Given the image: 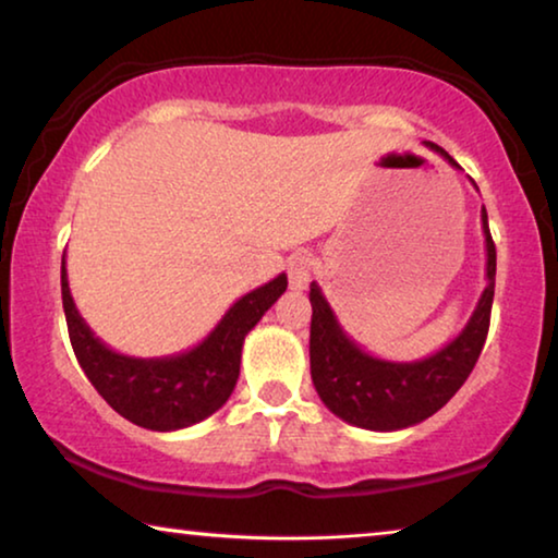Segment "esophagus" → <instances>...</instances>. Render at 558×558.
<instances>
[{"mask_svg":"<svg viewBox=\"0 0 558 558\" xmlns=\"http://www.w3.org/2000/svg\"><path fill=\"white\" fill-rule=\"evenodd\" d=\"M288 278L290 288L305 290L311 282V255L308 253H295L288 257Z\"/></svg>","mask_w":558,"mask_h":558,"instance_id":"esophagus-1","label":"esophagus"}]
</instances>
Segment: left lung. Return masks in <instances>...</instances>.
<instances>
[{
    "label": "left lung",
    "instance_id": "8db88e82",
    "mask_svg": "<svg viewBox=\"0 0 558 558\" xmlns=\"http://www.w3.org/2000/svg\"><path fill=\"white\" fill-rule=\"evenodd\" d=\"M437 151L450 167L460 169L445 148ZM485 234V286L473 316L454 339L420 361H387L372 356L349 339L324 290L311 282V379L320 402L349 425L374 433H395L420 425L450 402L473 372L490 326L493 293H496V245L488 230V211L481 209Z\"/></svg>",
    "mask_w": 558,
    "mask_h": 558
}]
</instances>
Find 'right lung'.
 <instances>
[{
    "mask_svg": "<svg viewBox=\"0 0 558 558\" xmlns=\"http://www.w3.org/2000/svg\"><path fill=\"white\" fill-rule=\"evenodd\" d=\"M62 308L77 364L98 395L133 425L154 433H174L197 425L230 399L240 376L245 336L286 293L288 278L280 272L265 286L242 295L207 339L184 354L136 359L108 349L77 313L68 286L65 257L60 270Z\"/></svg>",
    "mask_w": 558,
    "mask_h": 558,
    "instance_id": "add662e5",
    "label": "right lung"
}]
</instances>
